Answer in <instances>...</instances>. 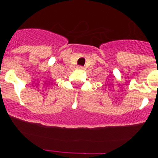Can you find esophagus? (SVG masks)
<instances>
[{
    "label": "esophagus",
    "instance_id": "esophagus-1",
    "mask_svg": "<svg viewBox=\"0 0 158 158\" xmlns=\"http://www.w3.org/2000/svg\"><path fill=\"white\" fill-rule=\"evenodd\" d=\"M78 68L79 69H83V66H78Z\"/></svg>",
    "mask_w": 158,
    "mask_h": 158
}]
</instances>
